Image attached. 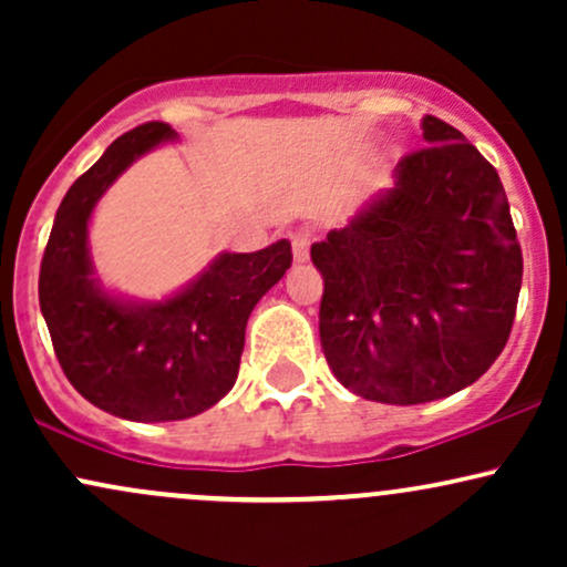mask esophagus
I'll return each mask as SVG.
<instances>
[{
  "instance_id": "34e87169",
  "label": "esophagus",
  "mask_w": 567,
  "mask_h": 567,
  "mask_svg": "<svg viewBox=\"0 0 567 567\" xmlns=\"http://www.w3.org/2000/svg\"><path fill=\"white\" fill-rule=\"evenodd\" d=\"M309 243H311L309 229H298L292 234V258H296V264H303L306 258H309Z\"/></svg>"
}]
</instances>
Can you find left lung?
Listing matches in <instances>:
<instances>
[{"label": "left lung", "instance_id": "left-lung-1", "mask_svg": "<svg viewBox=\"0 0 567 567\" xmlns=\"http://www.w3.org/2000/svg\"><path fill=\"white\" fill-rule=\"evenodd\" d=\"M421 152L343 229L311 245L320 341L349 392L421 405L474 383L509 341L523 250L496 167L426 114Z\"/></svg>", "mask_w": 567, "mask_h": 567}]
</instances>
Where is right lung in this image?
<instances>
[{"label":"right lung","mask_w":567,"mask_h":567,"mask_svg":"<svg viewBox=\"0 0 567 567\" xmlns=\"http://www.w3.org/2000/svg\"><path fill=\"white\" fill-rule=\"evenodd\" d=\"M175 130L165 122L120 135L74 181L55 213L39 269V306L58 362L84 400L127 421L192 419L229 394L252 306L292 264L288 239L256 252H220L165 301H122L93 277L87 224L109 186Z\"/></svg>","instance_id":"1"}]
</instances>
